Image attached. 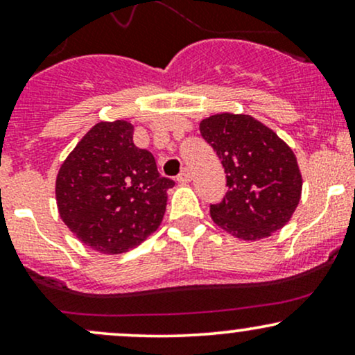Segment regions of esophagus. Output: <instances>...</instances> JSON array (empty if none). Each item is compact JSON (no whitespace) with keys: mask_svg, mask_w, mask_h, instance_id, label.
I'll list each match as a JSON object with an SVG mask.
<instances>
[{"mask_svg":"<svg viewBox=\"0 0 355 355\" xmlns=\"http://www.w3.org/2000/svg\"><path fill=\"white\" fill-rule=\"evenodd\" d=\"M190 178H191L190 170L189 168H183L182 172H180V175H178V177H177V180L180 182V183H189Z\"/></svg>","mask_w":355,"mask_h":355,"instance_id":"obj_1","label":"esophagus"}]
</instances>
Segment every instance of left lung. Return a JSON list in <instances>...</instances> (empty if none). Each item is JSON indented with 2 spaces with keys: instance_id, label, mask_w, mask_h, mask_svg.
<instances>
[{
  "instance_id": "left-lung-1",
  "label": "left lung",
  "mask_w": 355,
  "mask_h": 355,
  "mask_svg": "<svg viewBox=\"0 0 355 355\" xmlns=\"http://www.w3.org/2000/svg\"><path fill=\"white\" fill-rule=\"evenodd\" d=\"M200 133L227 173L225 197L210 205L211 220L234 237L262 240L280 230L300 202L302 173L292 148L250 115L217 113Z\"/></svg>"
}]
</instances>
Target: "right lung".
I'll return each mask as SVG.
<instances>
[{
	"label": "right lung",
	"instance_id": "right-lung-1",
	"mask_svg": "<svg viewBox=\"0 0 355 355\" xmlns=\"http://www.w3.org/2000/svg\"><path fill=\"white\" fill-rule=\"evenodd\" d=\"M173 185L158 173L153 155L133 144L130 121H100L61 164L56 205L81 243L116 255L160 227Z\"/></svg>",
	"mask_w": 355,
	"mask_h": 355
}]
</instances>
